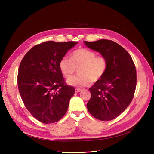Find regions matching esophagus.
<instances>
[{
	"instance_id": "34e87169",
	"label": "esophagus",
	"mask_w": 154,
	"mask_h": 154,
	"mask_svg": "<svg viewBox=\"0 0 154 154\" xmlns=\"http://www.w3.org/2000/svg\"><path fill=\"white\" fill-rule=\"evenodd\" d=\"M75 91V92H76V93H79V92H81V91L82 89H80V88H76Z\"/></svg>"
}]
</instances>
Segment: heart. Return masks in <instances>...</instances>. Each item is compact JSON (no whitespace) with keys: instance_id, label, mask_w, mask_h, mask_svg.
<instances>
[{"instance_id":"b5f03b06","label":"heart","mask_w":154,"mask_h":154,"mask_svg":"<svg viewBox=\"0 0 154 154\" xmlns=\"http://www.w3.org/2000/svg\"><path fill=\"white\" fill-rule=\"evenodd\" d=\"M108 67L106 59L102 56H96L94 51L80 48L72 53L70 59L62 58L59 68L62 75L69 77L79 68V75L68 79V85L73 87L86 86L91 82H96L103 77Z\"/></svg>"}]
</instances>
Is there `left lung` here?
<instances>
[{
    "label": "left lung",
    "instance_id": "1",
    "mask_svg": "<svg viewBox=\"0 0 154 154\" xmlns=\"http://www.w3.org/2000/svg\"><path fill=\"white\" fill-rule=\"evenodd\" d=\"M84 42L105 57L108 63L104 76L89 89L91 97L87 103L88 110L98 120H113L126 109L133 98L136 86L134 62L126 49L110 40Z\"/></svg>",
    "mask_w": 154,
    "mask_h": 154
}]
</instances>
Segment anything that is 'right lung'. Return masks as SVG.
Instances as JSON below:
<instances>
[{"mask_svg":"<svg viewBox=\"0 0 154 154\" xmlns=\"http://www.w3.org/2000/svg\"><path fill=\"white\" fill-rule=\"evenodd\" d=\"M77 43L45 42L28 51L21 61L19 92L27 110L40 122H58L68 110L75 89L65 84L59 63Z\"/></svg>","mask_w":154,"mask_h":154,"instance_id":"obj_1","label":"right lung"}]
</instances>
